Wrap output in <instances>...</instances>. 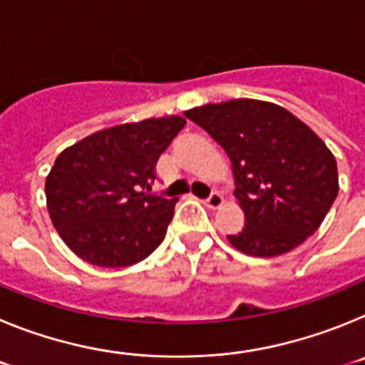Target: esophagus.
I'll return each instance as SVG.
<instances>
[{"mask_svg":"<svg viewBox=\"0 0 365 365\" xmlns=\"http://www.w3.org/2000/svg\"><path fill=\"white\" fill-rule=\"evenodd\" d=\"M205 205L208 206V208H219V206L222 205V195L219 192H212L210 195L205 199Z\"/></svg>","mask_w":365,"mask_h":365,"instance_id":"obj_1","label":"esophagus"}]
</instances>
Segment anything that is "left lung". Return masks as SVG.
I'll list each match as a JSON object with an SVG mask.
<instances>
[{
    "mask_svg": "<svg viewBox=\"0 0 365 365\" xmlns=\"http://www.w3.org/2000/svg\"><path fill=\"white\" fill-rule=\"evenodd\" d=\"M232 160L245 227L228 235L248 256L289 252L314 234L338 195V168L314 131L282 106L237 98L185 111Z\"/></svg>",
    "mask_w": 365,
    "mask_h": 365,
    "instance_id": "obj_1",
    "label": "left lung"
}]
</instances>
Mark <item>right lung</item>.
<instances>
[{
  "mask_svg": "<svg viewBox=\"0 0 365 365\" xmlns=\"http://www.w3.org/2000/svg\"><path fill=\"white\" fill-rule=\"evenodd\" d=\"M160 117L96 131L66 148L45 180L51 221L83 261L120 269L163 243L177 197L151 195L160 153L185 128Z\"/></svg>",
  "mask_w": 365,
  "mask_h": 365,
  "instance_id": "1",
  "label": "right lung"
}]
</instances>
